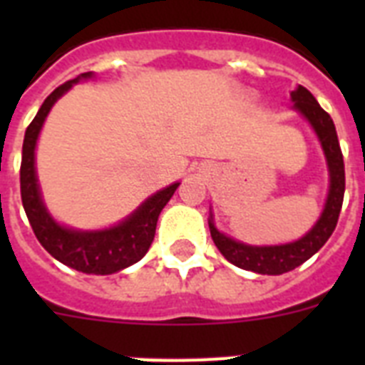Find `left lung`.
I'll use <instances>...</instances> for the list:
<instances>
[{
  "label": "left lung",
  "mask_w": 365,
  "mask_h": 365,
  "mask_svg": "<svg viewBox=\"0 0 365 365\" xmlns=\"http://www.w3.org/2000/svg\"><path fill=\"white\" fill-rule=\"evenodd\" d=\"M289 96L294 102V110L305 117L318 136V142L322 145L324 157H326V165H328V197H326V205L317 223L294 242L252 246L217 231L212 210L210 220H208L212 240L222 252L223 257L244 271L257 272V274H282V272L294 271L295 267H299L301 263H305L309 257L317 254L334 233L337 220H339L341 206H343V195H345V163H343V153H341L339 140H337L331 117L320 108L317 98L301 85H297Z\"/></svg>",
  "instance_id": "1"
}]
</instances>
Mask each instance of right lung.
Instances as JSON below:
<instances>
[{"label": "right lung", "mask_w": 365, "mask_h": 365, "mask_svg": "<svg viewBox=\"0 0 365 365\" xmlns=\"http://www.w3.org/2000/svg\"><path fill=\"white\" fill-rule=\"evenodd\" d=\"M93 77V71H87L54 88L41 104L34 121L26 128L24 143H22V165H20V195H22L26 216L30 220L37 240L54 259L87 274H113L134 265L148 254L149 246L153 242L160 210L172 199L180 182L166 185L165 189L148 197L130 216H126L123 222L108 229L83 231V229L62 225L51 216V212L43 202L41 189L37 182V138L56 100L64 96L76 83Z\"/></svg>", "instance_id": "obj_1"}]
</instances>
